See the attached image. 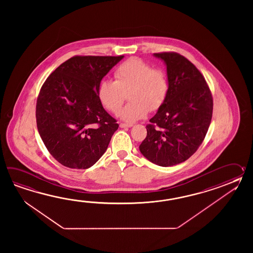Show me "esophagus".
Masks as SVG:
<instances>
[{"label": "esophagus", "instance_id": "1", "mask_svg": "<svg viewBox=\"0 0 253 253\" xmlns=\"http://www.w3.org/2000/svg\"><path fill=\"white\" fill-rule=\"evenodd\" d=\"M119 126H120L121 128H125V127H131V126H133V125L125 124V123H120V124H119Z\"/></svg>", "mask_w": 253, "mask_h": 253}]
</instances>
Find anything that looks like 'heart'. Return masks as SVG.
I'll use <instances>...</instances> for the list:
<instances>
[{
    "label": "heart",
    "mask_w": 253,
    "mask_h": 253,
    "mask_svg": "<svg viewBox=\"0 0 253 253\" xmlns=\"http://www.w3.org/2000/svg\"><path fill=\"white\" fill-rule=\"evenodd\" d=\"M115 81L100 82L97 96L103 107L118 114L126 94L130 100L121 111V119L133 123L144 119L150 111L162 107L169 92V81L165 70L154 69L138 58H130L119 65L114 72Z\"/></svg>",
    "instance_id": "heart-1"
}]
</instances>
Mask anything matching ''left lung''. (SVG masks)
Wrapping results in <instances>:
<instances>
[{"label": "left lung", "instance_id": "obj_1", "mask_svg": "<svg viewBox=\"0 0 253 253\" xmlns=\"http://www.w3.org/2000/svg\"><path fill=\"white\" fill-rule=\"evenodd\" d=\"M167 65V99L146 126L139 145L146 159L160 167L186 161L202 145L210 126L213 101L205 77L176 52L155 53Z\"/></svg>", "mask_w": 253, "mask_h": 253}]
</instances>
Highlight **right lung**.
Instances as JSON below:
<instances>
[{
  "mask_svg": "<svg viewBox=\"0 0 253 253\" xmlns=\"http://www.w3.org/2000/svg\"><path fill=\"white\" fill-rule=\"evenodd\" d=\"M124 56H74L54 70L37 98L36 122L49 154L62 166L86 169L103 156L117 120L104 109L97 89Z\"/></svg>",
  "mask_w": 253,
  "mask_h": 253,
  "instance_id": "add662e5",
  "label": "right lung"
}]
</instances>
